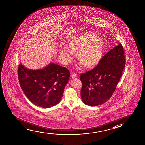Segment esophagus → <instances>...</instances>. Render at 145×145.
Segmentation results:
<instances>
[{"label": "esophagus", "mask_w": 145, "mask_h": 145, "mask_svg": "<svg viewBox=\"0 0 145 145\" xmlns=\"http://www.w3.org/2000/svg\"><path fill=\"white\" fill-rule=\"evenodd\" d=\"M71 76L72 78H75V77H77V75H76V74L74 72V73L72 74Z\"/></svg>", "instance_id": "1"}]
</instances>
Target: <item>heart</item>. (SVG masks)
Wrapping results in <instances>:
<instances>
[{
	"mask_svg": "<svg viewBox=\"0 0 145 145\" xmlns=\"http://www.w3.org/2000/svg\"><path fill=\"white\" fill-rule=\"evenodd\" d=\"M81 65L93 68L98 64L102 58L103 42L92 32H86L70 40L67 46L60 49V55L64 63H69L78 52Z\"/></svg>",
	"mask_w": 145,
	"mask_h": 145,
	"instance_id": "1",
	"label": "heart"
}]
</instances>
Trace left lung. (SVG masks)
Segmentation results:
<instances>
[{
    "label": "left lung",
    "mask_w": 145,
    "mask_h": 145,
    "mask_svg": "<svg viewBox=\"0 0 145 145\" xmlns=\"http://www.w3.org/2000/svg\"><path fill=\"white\" fill-rule=\"evenodd\" d=\"M124 53L120 43L104 55L94 68L80 75L81 96L84 104L96 106L111 97L126 65Z\"/></svg>",
    "instance_id": "8db88e82"
}]
</instances>
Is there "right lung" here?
Segmentation results:
<instances>
[{"label": "right lung", "instance_id": "add662e5", "mask_svg": "<svg viewBox=\"0 0 145 145\" xmlns=\"http://www.w3.org/2000/svg\"><path fill=\"white\" fill-rule=\"evenodd\" d=\"M66 68L50 63L42 69H28L20 64L18 77L21 89L34 104L50 108L59 103L70 77Z\"/></svg>", "mask_w": 145, "mask_h": 145}]
</instances>
